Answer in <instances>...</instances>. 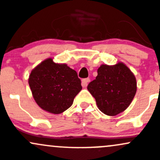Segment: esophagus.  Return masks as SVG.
<instances>
[{
  "label": "esophagus",
  "mask_w": 160,
  "mask_h": 160,
  "mask_svg": "<svg viewBox=\"0 0 160 160\" xmlns=\"http://www.w3.org/2000/svg\"><path fill=\"white\" fill-rule=\"evenodd\" d=\"M90 81V80L89 78H86V79H83L82 80V87H86L88 84L89 82Z\"/></svg>",
  "instance_id": "esophagus-1"
}]
</instances>
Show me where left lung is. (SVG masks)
<instances>
[{"label": "left lung", "mask_w": 160, "mask_h": 160, "mask_svg": "<svg viewBox=\"0 0 160 160\" xmlns=\"http://www.w3.org/2000/svg\"><path fill=\"white\" fill-rule=\"evenodd\" d=\"M87 90L95 98L100 110L112 117L123 112L130 105L137 93V80L122 62L112 66L102 64Z\"/></svg>", "instance_id": "1"}]
</instances>
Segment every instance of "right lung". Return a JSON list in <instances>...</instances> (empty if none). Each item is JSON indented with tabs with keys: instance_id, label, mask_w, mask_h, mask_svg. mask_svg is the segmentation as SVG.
<instances>
[{
	"instance_id": "right-lung-1",
	"label": "right lung",
	"mask_w": 160,
	"mask_h": 160,
	"mask_svg": "<svg viewBox=\"0 0 160 160\" xmlns=\"http://www.w3.org/2000/svg\"><path fill=\"white\" fill-rule=\"evenodd\" d=\"M28 83L38 105L54 114L71 107L82 90L77 72L65 63H54L52 58L46 59L32 70Z\"/></svg>"
}]
</instances>
